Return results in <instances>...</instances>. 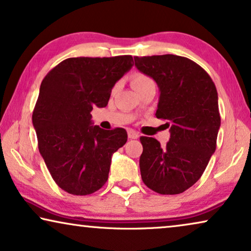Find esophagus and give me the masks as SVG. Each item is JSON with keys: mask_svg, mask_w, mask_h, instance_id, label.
<instances>
[{"mask_svg": "<svg viewBox=\"0 0 251 251\" xmlns=\"http://www.w3.org/2000/svg\"><path fill=\"white\" fill-rule=\"evenodd\" d=\"M128 137H129L130 139H137V138H138V137H139V135L135 131V130L129 129V130H128Z\"/></svg>", "mask_w": 251, "mask_h": 251, "instance_id": "obj_1", "label": "esophagus"}]
</instances>
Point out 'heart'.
I'll use <instances>...</instances> for the list:
<instances>
[{
  "label": "heart",
  "instance_id": "b5f03b06",
  "mask_svg": "<svg viewBox=\"0 0 251 251\" xmlns=\"http://www.w3.org/2000/svg\"><path fill=\"white\" fill-rule=\"evenodd\" d=\"M150 82H153L152 78L149 77L147 75L143 74V73H135L131 77V84H132L133 89L142 87V85L150 83Z\"/></svg>",
  "mask_w": 251,
  "mask_h": 251
}]
</instances>
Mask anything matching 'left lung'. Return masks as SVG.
Here are the masks:
<instances>
[{"instance_id":"obj_1","label":"left lung","mask_w":251,"mask_h":251,"mask_svg":"<svg viewBox=\"0 0 251 251\" xmlns=\"http://www.w3.org/2000/svg\"><path fill=\"white\" fill-rule=\"evenodd\" d=\"M135 66L156 82L155 115L170 126L166 146L140 137L142 179L156 193H183L200 179L215 153L221 126L215 83L197 63L176 54L135 57Z\"/></svg>"}]
</instances>
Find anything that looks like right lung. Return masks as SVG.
Masks as SVG:
<instances>
[{
	"mask_svg": "<svg viewBox=\"0 0 251 251\" xmlns=\"http://www.w3.org/2000/svg\"><path fill=\"white\" fill-rule=\"evenodd\" d=\"M132 66L131 56L68 58L43 78L33 126L48 170L67 193L91 194L107 181L113 153L128 135L94 126L90 113L108 104L114 84Z\"/></svg>",
	"mask_w": 251,
	"mask_h": 251,
	"instance_id": "add662e5",
	"label": "right lung"
}]
</instances>
